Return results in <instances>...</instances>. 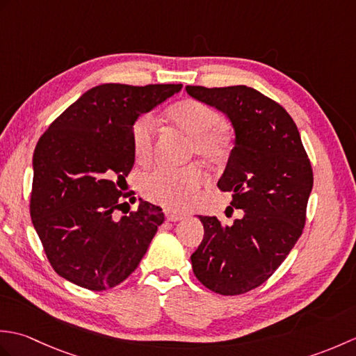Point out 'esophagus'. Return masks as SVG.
Instances as JSON below:
<instances>
[{
	"instance_id": "obj_1",
	"label": "esophagus",
	"mask_w": 356,
	"mask_h": 356,
	"mask_svg": "<svg viewBox=\"0 0 356 356\" xmlns=\"http://www.w3.org/2000/svg\"><path fill=\"white\" fill-rule=\"evenodd\" d=\"M165 217H166V220H168V222H179V220H182V218H184L182 214L174 213V211H170V209L165 211Z\"/></svg>"
}]
</instances>
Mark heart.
Segmentation results:
<instances>
[{"label": "heart", "instance_id": "heart-1", "mask_svg": "<svg viewBox=\"0 0 356 356\" xmlns=\"http://www.w3.org/2000/svg\"><path fill=\"white\" fill-rule=\"evenodd\" d=\"M170 122L191 138V153L208 163H217L228 153L229 138L222 127V115L197 99H184L166 110ZM156 125L154 119L143 115L131 127V147L139 163L149 162L153 156ZM202 182V172L195 165L184 168L159 166L143 174L142 194L151 202L172 209H184L191 202Z\"/></svg>", "mask_w": 356, "mask_h": 356}]
</instances>
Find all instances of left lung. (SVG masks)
Returning a JSON list of instances; mask_svg holds the SVG:
<instances>
[{
  "instance_id": "8db88e82",
  "label": "left lung",
  "mask_w": 356,
  "mask_h": 356,
  "mask_svg": "<svg viewBox=\"0 0 356 356\" xmlns=\"http://www.w3.org/2000/svg\"><path fill=\"white\" fill-rule=\"evenodd\" d=\"M186 92L231 120L236 142L217 186L243 209L231 225L199 216L205 236L191 255L193 270L213 292L240 295L266 282L303 232L311 161L289 113L255 88L186 86Z\"/></svg>"
}]
</instances>
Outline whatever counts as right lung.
<instances>
[{
	"mask_svg": "<svg viewBox=\"0 0 356 356\" xmlns=\"http://www.w3.org/2000/svg\"><path fill=\"white\" fill-rule=\"evenodd\" d=\"M182 84H102L59 115L36 143L30 217L58 275L90 291L115 287L138 268L165 220L140 200L118 217L120 184L134 165L131 127Z\"/></svg>",
	"mask_w": 356,
	"mask_h": 356,
	"instance_id": "right-lung-1",
	"label": "right lung"
}]
</instances>
